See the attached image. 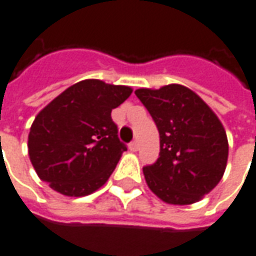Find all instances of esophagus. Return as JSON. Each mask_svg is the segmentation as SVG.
I'll return each instance as SVG.
<instances>
[{
    "label": "esophagus",
    "mask_w": 256,
    "mask_h": 256,
    "mask_svg": "<svg viewBox=\"0 0 256 256\" xmlns=\"http://www.w3.org/2000/svg\"><path fill=\"white\" fill-rule=\"evenodd\" d=\"M128 148L132 151H138V142H132L128 144Z\"/></svg>",
    "instance_id": "esophagus-1"
}]
</instances>
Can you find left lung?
<instances>
[{
    "mask_svg": "<svg viewBox=\"0 0 256 256\" xmlns=\"http://www.w3.org/2000/svg\"><path fill=\"white\" fill-rule=\"evenodd\" d=\"M160 132L157 162L142 168L151 192L168 204H192L222 180L228 158L223 124L192 90L170 84L134 92Z\"/></svg>",
    "mask_w": 256,
    "mask_h": 256,
    "instance_id": "1",
    "label": "left lung"
}]
</instances>
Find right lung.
I'll list each match as a JSON object with an SVG mask.
<instances>
[{
	"mask_svg": "<svg viewBox=\"0 0 256 256\" xmlns=\"http://www.w3.org/2000/svg\"><path fill=\"white\" fill-rule=\"evenodd\" d=\"M132 92L126 85L84 80L44 106L28 136V152L38 176L71 198L104 186L128 150L110 114Z\"/></svg>",
	"mask_w": 256,
	"mask_h": 256,
	"instance_id": "1",
	"label": "right lung"
}]
</instances>
